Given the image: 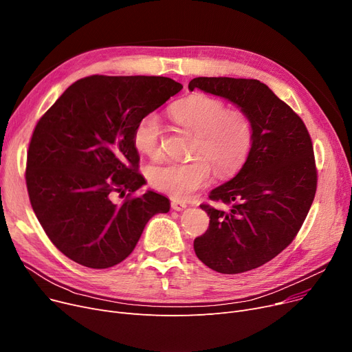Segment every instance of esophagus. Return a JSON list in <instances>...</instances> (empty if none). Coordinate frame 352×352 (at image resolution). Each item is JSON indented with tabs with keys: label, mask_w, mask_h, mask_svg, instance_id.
<instances>
[{
	"label": "esophagus",
	"mask_w": 352,
	"mask_h": 352,
	"mask_svg": "<svg viewBox=\"0 0 352 352\" xmlns=\"http://www.w3.org/2000/svg\"><path fill=\"white\" fill-rule=\"evenodd\" d=\"M187 207V204L186 202H182V201H175V199H173L171 201V208L173 210H175V211H182L184 208Z\"/></svg>",
	"instance_id": "34e87169"
}]
</instances>
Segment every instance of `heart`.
I'll use <instances>...</instances> for the list:
<instances>
[{
    "mask_svg": "<svg viewBox=\"0 0 352 352\" xmlns=\"http://www.w3.org/2000/svg\"><path fill=\"white\" fill-rule=\"evenodd\" d=\"M174 122L194 134L190 162H165L148 170L151 186L177 199H187L211 181L234 175L245 162L254 141V124L248 114L228 109L218 98L194 94L170 108ZM164 128L157 114L144 116L135 125L137 151L158 158L162 153Z\"/></svg>",
    "mask_w": 352,
    "mask_h": 352,
    "instance_id": "1",
    "label": "heart"
}]
</instances>
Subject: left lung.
<instances>
[{
  "mask_svg": "<svg viewBox=\"0 0 352 352\" xmlns=\"http://www.w3.org/2000/svg\"><path fill=\"white\" fill-rule=\"evenodd\" d=\"M195 88L241 108L254 124V141L239 173L211 191L210 227L195 238L197 256L221 274H239L264 265L297 236L317 191V166L304 121L261 81L198 77Z\"/></svg>",
  "mask_w": 352,
  "mask_h": 352,
  "instance_id": "8db88e82",
  "label": "left lung"
}]
</instances>
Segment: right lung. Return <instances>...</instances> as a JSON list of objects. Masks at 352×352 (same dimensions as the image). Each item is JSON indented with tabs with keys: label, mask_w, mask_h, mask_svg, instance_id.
Segmentation results:
<instances>
[{
	"label": "right lung",
	"mask_w": 352,
	"mask_h": 352,
	"mask_svg": "<svg viewBox=\"0 0 352 352\" xmlns=\"http://www.w3.org/2000/svg\"><path fill=\"white\" fill-rule=\"evenodd\" d=\"M181 89L166 77L91 76L69 85L36 122L27 153L30 202L69 260L114 267L133 252L150 218L170 211L161 194L133 195L145 184L133 134ZM116 193L127 195L122 205L112 201Z\"/></svg>",
	"instance_id": "right-lung-1"
}]
</instances>
